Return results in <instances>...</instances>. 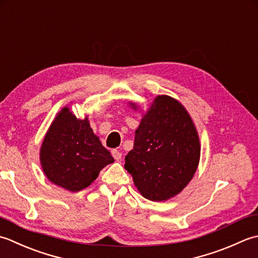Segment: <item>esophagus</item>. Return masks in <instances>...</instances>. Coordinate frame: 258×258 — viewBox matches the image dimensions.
Returning <instances> with one entry per match:
<instances>
[{
  "mask_svg": "<svg viewBox=\"0 0 258 258\" xmlns=\"http://www.w3.org/2000/svg\"><path fill=\"white\" fill-rule=\"evenodd\" d=\"M111 154H112V156H113V158H114L115 160H120V159H121V157H122V154H121V152H120L119 150H117V149H114V150H112V151H111Z\"/></svg>",
  "mask_w": 258,
  "mask_h": 258,
  "instance_id": "34e87169",
  "label": "esophagus"
}]
</instances>
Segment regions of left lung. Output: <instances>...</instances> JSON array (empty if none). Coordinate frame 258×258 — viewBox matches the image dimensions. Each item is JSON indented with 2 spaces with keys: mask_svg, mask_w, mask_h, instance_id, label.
I'll list each match as a JSON object with an SVG mask.
<instances>
[{
  "mask_svg": "<svg viewBox=\"0 0 258 258\" xmlns=\"http://www.w3.org/2000/svg\"><path fill=\"white\" fill-rule=\"evenodd\" d=\"M134 110L139 107L129 102ZM201 159V141L190 114L172 97L157 96L136 130L124 168L141 196L166 202L192 179Z\"/></svg>",
  "mask_w": 258,
  "mask_h": 258,
  "instance_id": "1",
  "label": "left lung"
}]
</instances>
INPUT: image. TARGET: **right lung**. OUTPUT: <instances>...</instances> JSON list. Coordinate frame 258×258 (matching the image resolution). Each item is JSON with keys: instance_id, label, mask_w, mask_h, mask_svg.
Returning <instances> with one entry per match:
<instances>
[{"instance_id": "add662e5", "label": "right lung", "mask_w": 258, "mask_h": 258, "mask_svg": "<svg viewBox=\"0 0 258 258\" xmlns=\"http://www.w3.org/2000/svg\"><path fill=\"white\" fill-rule=\"evenodd\" d=\"M114 159L93 134L88 115L78 119L63 107L44 136L40 162L46 178L72 192L80 191L97 179L100 170Z\"/></svg>"}]
</instances>
